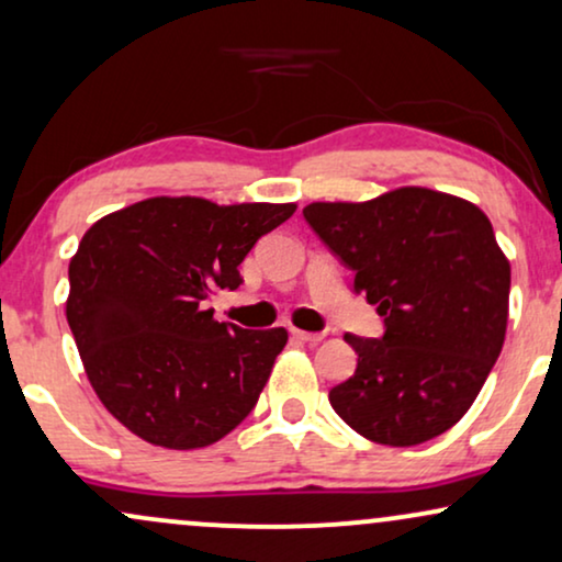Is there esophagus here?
Segmentation results:
<instances>
[{"label": "esophagus", "instance_id": "34e87169", "mask_svg": "<svg viewBox=\"0 0 562 562\" xmlns=\"http://www.w3.org/2000/svg\"><path fill=\"white\" fill-rule=\"evenodd\" d=\"M290 334H293L295 339H301V342H308V345H316L322 342L324 334L322 331H303V329H290Z\"/></svg>", "mask_w": 562, "mask_h": 562}]
</instances>
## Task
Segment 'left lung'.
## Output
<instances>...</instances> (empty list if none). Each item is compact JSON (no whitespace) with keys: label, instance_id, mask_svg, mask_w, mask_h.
<instances>
[{"label":"left lung","instance_id":"8db88e82","mask_svg":"<svg viewBox=\"0 0 562 562\" xmlns=\"http://www.w3.org/2000/svg\"><path fill=\"white\" fill-rule=\"evenodd\" d=\"M303 217L383 316L381 339L345 334L358 368L334 412L383 446H417L457 425L498 360L510 265L477 204L425 187L368 202H311Z\"/></svg>","mask_w":562,"mask_h":562}]
</instances>
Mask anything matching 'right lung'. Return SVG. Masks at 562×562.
<instances>
[{"label": "right lung", "instance_id": "obj_1", "mask_svg": "<svg viewBox=\"0 0 562 562\" xmlns=\"http://www.w3.org/2000/svg\"><path fill=\"white\" fill-rule=\"evenodd\" d=\"M297 204L150 196L92 223L69 261L67 322L103 407L162 449H204L244 423L288 331L204 308Z\"/></svg>", "mask_w": 562, "mask_h": 562}]
</instances>
